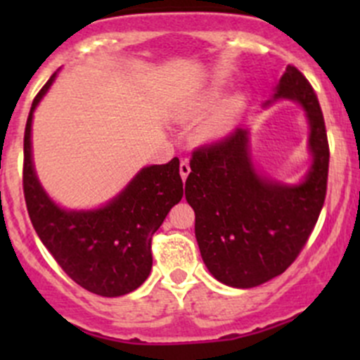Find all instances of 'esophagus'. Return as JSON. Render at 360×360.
Wrapping results in <instances>:
<instances>
[{"mask_svg": "<svg viewBox=\"0 0 360 360\" xmlns=\"http://www.w3.org/2000/svg\"><path fill=\"white\" fill-rule=\"evenodd\" d=\"M190 163H188V160H181L179 163V174L181 177H183V181H186V177L190 176Z\"/></svg>", "mask_w": 360, "mask_h": 360, "instance_id": "esophagus-1", "label": "esophagus"}]
</instances>
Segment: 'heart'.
<instances>
[{
  "instance_id": "1",
  "label": "heart",
  "mask_w": 360,
  "mask_h": 360,
  "mask_svg": "<svg viewBox=\"0 0 360 360\" xmlns=\"http://www.w3.org/2000/svg\"><path fill=\"white\" fill-rule=\"evenodd\" d=\"M212 97H205V99L200 101L198 104H195V108H203L207 103H210ZM242 110V99L240 97H235V99L228 101L219 111L214 115V118L210 120L209 125H207V132L210 134H223L224 130H228V127L231 125L233 118L237 116V112Z\"/></svg>"
}]
</instances>
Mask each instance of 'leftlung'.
I'll use <instances>...</instances> for the list:
<instances>
[{
    "label": "left lung",
    "mask_w": 360,
    "mask_h": 360,
    "mask_svg": "<svg viewBox=\"0 0 360 360\" xmlns=\"http://www.w3.org/2000/svg\"><path fill=\"white\" fill-rule=\"evenodd\" d=\"M297 101L310 122L314 165L297 186L261 179L250 162L248 132L235 129L193 151L186 200L195 237L210 274L249 289L284 274L310 238L328 191L329 143L317 94L303 72L285 68L275 99Z\"/></svg>",
    "instance_id": "left-lung-1"
}]
</instances>
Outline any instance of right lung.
I'll return each mask as SVG.
<instances>
[{"label": "right lung", "mask_w": 360, "mask_h": 360, "mask_svg": "<svg viewBox=\"0 0 360 360\" xmlns=\"http://www.w3.org/2000/svg\"><path fill=\"white\" fill-rule=\"evenodd\" d=\"M53 78L34 97L25 123L22 188L29 217L39 240L68 277L99 296H123L148 278L155 231L183 198L179 160L143 169L103 209L68 212L57 207L39 186L31 160L32 111Z\"/></svg>", "instance_id": "add662e5"}]
</instances>
